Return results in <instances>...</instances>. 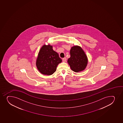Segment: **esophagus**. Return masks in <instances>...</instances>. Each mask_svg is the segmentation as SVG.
Segmentation results:
<instances>
[{
    "label": "esophagus",
    "instance_id": "34e87169",
    "mask_svg": "<svg viewBox=\"0 0 123 123\" xmlns=\"http://www.w3.org/2000/svg\"><path fill=\"white\" fill-rule=\"evenodd\" d=\"M62 62H66V61H67V58L65 57V58H62Z\"/></svg>",
    "mask_w": 123,
    "mask_h": 123
}]
</instances>
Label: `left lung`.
I'll list each match as a JSON object with an SVG mask.
<instances>
[{
  "mask_svg": "<svg viewBox=\"0 0 123 123\" xmlns=\"http://www.w3.org/2000/svg\"><path fill=\"white\" fill-rule=\"evenodd\" d=\"M70 54V57L68 59V62L71 70L77 73L85 70L88 60L82 48L78 45L72 47Z\"/></svg>",
  "mask_w": 123,
  "mask_h": 123,
  "instance_id": "8db88e82",
  "label": "left lung"
}]
</instances>
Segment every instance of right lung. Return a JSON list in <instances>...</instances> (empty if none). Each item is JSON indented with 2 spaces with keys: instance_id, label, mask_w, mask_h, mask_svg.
I'll return each mask as SVG.
<instances>
[{
  "instance_id": "add662e5",
  "label": "right lung",
  "mask_w": 123,
  "mask_h": 123,
  "mask_svg": "<svg viewBox=\"0 0 123 123\" xmlns=\"http://www.w3.org/2000/svg\"><path fill=\"white\" fill-rule=\"evenodd\" d=\"M62 61L58 54L53 50L52 46L45 44L40 49L36 65L40 73L49 75L56 71L58 65Z\"/></svg>"
}]
</instances>
